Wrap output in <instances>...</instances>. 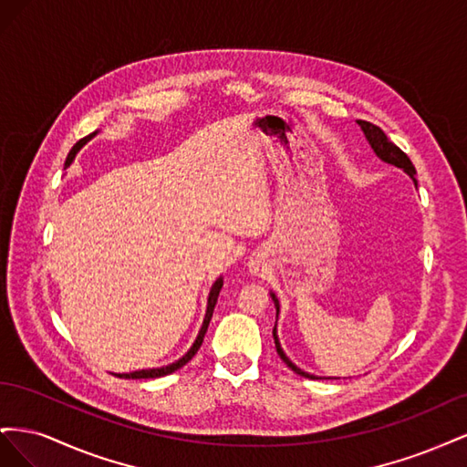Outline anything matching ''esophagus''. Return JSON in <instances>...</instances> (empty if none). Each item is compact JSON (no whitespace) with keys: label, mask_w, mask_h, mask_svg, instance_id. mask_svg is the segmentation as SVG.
<instances>
[{"label":"esophagus","mask_w":467,"mask_h":467,"mask_svg":"<svg viewBox=\"0 0 467 467\" xmlns=\"http://www.w3.org/2000/svg\"><path fill=\"white\" fill-rule=\"evenodd\" d=\"M249 271H251V275H259V271H261V268H259V261H249Z\"/></svg>","instance_id":"obj_1"}]
</instances>
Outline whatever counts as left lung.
I'll return each mask as SVG.
<instances>
[{"mask_svg": "<svg viewBox=\"0 0 467 467\" xmlns=\"http://www.w3.org/2000/svg\"><path fill=\"white\" fill-rule=\"evenodd\" d=\"M358 122V126L362 129V132H364V136H366V140H368V144L372 146V150H374V153L378 155V158L384 161V163H389V165H395V167H400V169H403V171L413 179V182H415V187H417V179H415V175H417V171H415V165L411 163V160L407 158V155L395 146L391 140L384 134V130L379 129V126H376V124H372V122H366V120H357ZM271 298H273V302H275V307H276V319H278V314H280V304H278V298H276V294L275 292H271ZM273 337H275V345H276V352H278V357L285 360L286 364H288V368H292L296 374H300V376H304V378H309V379H319V376H314V374H309V372H304L302 368H298V366H296L288 357H286V352L282 350V347H280V341H278V335H276V323H275V329H273ZM331 379V378H329Z\"/></svg>", "mask_w": 467, "mask_h": 467, "instance_id": "8db88e82", "label": "left lung"}]
</instances>
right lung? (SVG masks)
<instances>
[{
	"mask_svg": "<svg viewBox=\"0 0 467 467\" xmlns=\"http://www.w3.org/2000/svg\"><path fill=\"white\" fill-rule=\"evenodd\" d=\"M97 134H99V130H95L93 134H89V136H86L83 140H79V142H78L72 150H69L67 158H66V163H64V169H67L69 165L74 163L78 151H79L83 146H86L91 138H95ZM222 286H223V278L220 276V278H216V282H214V285H212V288H210V294H208V304H206V314H204V319H202V327H201L199 335H196L192 347H191V348L185 352V355H182L179 360H175L173 364L161 366V368L136 370V372H130V374H115V376L124 378V379H148V378H161V376H167V374H173L175 370L182 368V366H185V364H187V362L196 355V352H199V348H201V345H202V341H204V335H206V329H208V323H210V319H212V314H214V306H216V302H218V296H220Z\"/></svg>",
	"mask_w": 467,
	"mask_h": 467,
	"instance_id": "add662e5",
	"label": "right lung"
}]
</instances>
